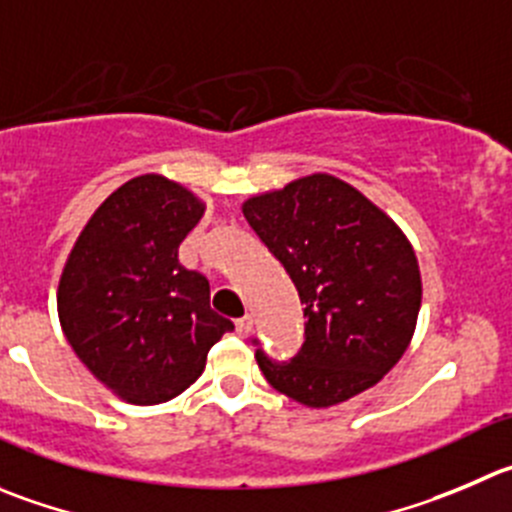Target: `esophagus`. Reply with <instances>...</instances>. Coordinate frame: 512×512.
I'll return each instance as SVG.
<instances>
[{
    "mask_svg": "<svg viewBox=\"0 0 512 512\" xmlns=\"http://www.w3.org/2000/svg\"><path fill=\"white\" fill-rule=\"evenodd\" d=\"M253 329V316H241V319H236V332L238 337H246L248 332Z\"/></svg>",
    "mask_w": 512,
    "mask_h": 512,
    "instance_id": "34e87169",
    "label": "esophagus"
}]
</instances>
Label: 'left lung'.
<instances>
[{
  "mask_svg": "<svg viewBox=\"0 0 512 512\" xmlns=\"http://www.w3.org/2000/svg\"><path fill=\"white\" fill-rule=\"evenodd\" d=\"M243 216L304 304V344L289 362L256 349L271 387L306 407L374 387L405 354L420 314V266L405 233L326 173L248 198Z\"/></svg>",
  "mask_w": 512,
  "mask_h": 512,
  "instance_id": "1",
  "label": "left lung"
}]
</instances>
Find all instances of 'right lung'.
Segmentation results:
<instances>
[{"label": "right lung", "mask_w": 512, "mask_h": 512, "mask_svg": "<svg viewBox=\"0 0 512 512\" xmlns=\"http://www.w3.org/2000/svg\"><path fill=\"white\" fill-rule=\"evenodd\" d=\"M203 203L163 175H138L87 221L57 294L77 357L130 405H160L201 377L233 321L211 309L206 276L178 264Z\"/></svg>", "instance_id": "add662e5"}]
</instances>
